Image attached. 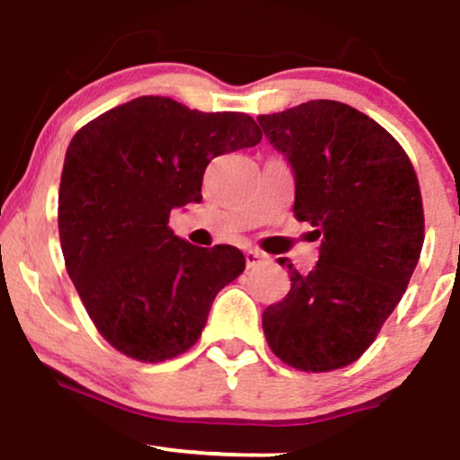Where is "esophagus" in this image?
Wrapping results in <instances>:
<instances>
[{
    "label": "esophagus",
    "mask_w": 460,
    "mask_h": 460,
    "mask_svg": "<svg viewBox=\"0 0 460 460\" xmlns=\"http://www.w3.org/2000/svg\"><path fill=\"white\" fill-rule=\"evenodd\" d=\"M267 261H269L267 253H262V252H258V250H250V252H245V262H247V269H256V267H261V264H264Z\"/></svg>",
    "instance_id": "esophagus-1"
}]
</instances>
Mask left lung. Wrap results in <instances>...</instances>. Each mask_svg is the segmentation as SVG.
<instances>
[{"label":"left lung","mask_w":460,"mask_h":460,"mask_svg":"<svg viewBox=\"0 0 460 460\" xmlns=\"http://www.w3.org/2000/svg\"><path fill=\"white\" fill-rule=\"evenodd\" d=\"M295 172V207L321 236L312 271L262 314L284 364L329 372L358 361L402 299L424 243L422 193L402 146L372 118L338 101H307L258 116Z\"/></svg>","instance_id":"obj_1"}]
</instances>
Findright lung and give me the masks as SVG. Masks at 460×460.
<instances>
[{
  "instance_id": "1",
  "label": "right lung",
  "mask_w": 460,
  "mask_h": 460,
  "mask_svg": "<svg viewBox=\"0 0 460 460\" xmlns=\"http://www.w3.org/2000/svg\"><path fill=\"white\" fill-rule=\"evenodd\" d=\"M261 139L247 113L167 96L113 107L70 139L58 196L64 262L94 327L127 358L156 364L191 349L215 296L243 273L236 247H196L167 221L202 199L210 159Z\"/></svg>"
}]
</instances>
